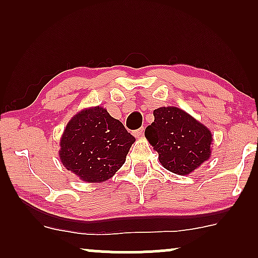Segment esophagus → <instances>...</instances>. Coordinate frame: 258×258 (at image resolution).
Instances as JSON below:
<instances>
[{"mask_svg":"<svg viewBox=\"0 0 258 258\" xmlns=\"http://www.w3.org/2000/svg\"><path fill=\"white\" fill-rule=\"evenodd\" d=\"M143 133H144V128H143V126H142V128L137 129V130H134V132H133L134 136H135V137H140V136H142V135H143Z\"/></svg>","mask_w":258,"mask_h":258,"instance_id":"esophagus-1","label":"esophagus"}]
</instances>
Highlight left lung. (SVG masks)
Wrapping results in <instances>:
<instances>
[{"label": "left lung", "mask_w": 258, "mask_h": 258, "mask_svg": "<svg viewBox=\"0 0 258 258\" xmlns=\"http://www.w3.org/2000/svg\"><path fill=\"white\" fill-rule=\"evenodd\" d=\"M154 116L144 134L167 170L188 175L209 158L213 137L203 124L175 107L158 108Z\"/></svg>", "instance_id": "8db88e82"}]
</instances>
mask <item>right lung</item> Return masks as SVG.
I'll list each match as a JSON object with an SVG mask.
<instances>
[{
    "label": "right lung",
    "instance_id": "1",
    "mask_svg": "<svg viewBox=\"0 0 258 258\" xmlns=\"http://www.w3.org/2000/svg\"><path fill=\"white\" fill-rule=\"evenodd\" d=\"M134 142L135 137L118 119L96 107L81 111L67 124L59 158L83 181L102 182L122 167Z\"/></svg>",
    "mask_w": 258,
    "mask_h": 258
}]
</instances>
